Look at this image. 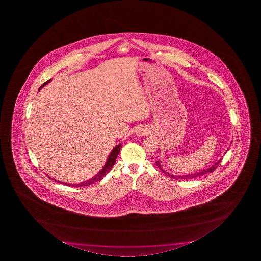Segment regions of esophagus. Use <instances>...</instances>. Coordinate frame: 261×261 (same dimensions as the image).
<instances>
[{
    "label": "esophagus",
    "instance_id": "obj_1",
    "mask_svg": "<svg viewBox=\"0 0 261 261\" xmlns=\"http://www.w3.org/2000/svg\"><path fill=\"white\" fill-rule=\"evenodd\" d=\"M145 133L146 132L144 128H141V129H139V130H138V134H139V135H144Z\"/></svg>",
    "mask_w": 261,
    "mask_h": 261
}]
</instances>
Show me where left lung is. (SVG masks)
I'll return each instance as SVG.
<instances>
[{
	"mask_svg": "<svg viewBox=\"0 0 261 261\" xmlns=\"http://www.w3.org/2000/svg\"><path fill=\"white\" fill-rule=\"evenodd\" d=\"M221 160H219V161H217V163L216 164H214V165H212L210 168L206 169V170H204V171H203V172H196V173H192V174H186V175H172V174H171V173H168L167 172H165L164 171V169H163V167L161 166V163H160V160H158V161H156V165L159 167L160 170H161V172H164V174H166L167 176L171 177V178H174V179H176V180H178V179H193V178H197V177L200 176H203V175H204V174H206V173H208V172H213L216 169H217V166H218V164H220V162H221Z\"/></svg>",
	"mask_w": 261,
	"mask_h": 261,
	"instance_id": "8db88e82",
	"label": "left lung"
}]
</instances>
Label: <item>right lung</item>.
Masks as SVG:
<instances>
[{
	"label": "right lung",
	"mask_w": 261,
	"mask_h": 261,
	"mask_svg": "<svg viewBox=\"0 0 261 261\" xmlns=\"http://www.w3.org/2000/svg\"><path fill=\"white\" fill-rule=\"evenodd\" d=\"M49 81H50V80H47L46 82H44V84H42V86L40 87V89H41L42 87H44V85L47 84ZM120 149H121V144L116 146L115 148H114V149L112 150V151H111L110 156L108 157V160H107V163L106 164H105V166L103 167V169H102L100 172L97 173L96 176L93 177V178L89 179L88 181L80 182V184H73V185H71V184H65V185L67 186H74V187H82V186H91V185L95 184V182L101 181L102 179H103L104 177L106 176L107 173L110 172L111 168L113 167V165L115 164L116 158L118 157ZM49 178H51V177H49ZM55 181H58V182H60V181H57V180H55ZM60 184H61V182H60Z\"/></svg>",
	"instance_id": "1"
}]
</instances>
